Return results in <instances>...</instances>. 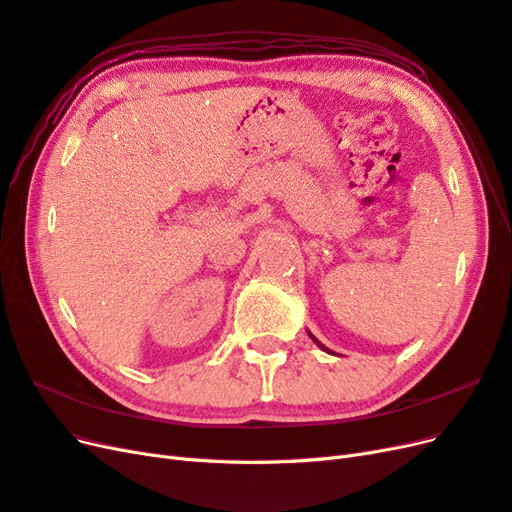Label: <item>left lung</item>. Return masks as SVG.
<instances>
[{"label": "left lung", "mask_w": 512, "mask_h": 512, "mask_svg": "<svg viewBox=\"0 0 512 512\" xmlns=\"http://www.w3.org/2000/svg\"><path fill=\"white\" fill-rule=\"evenodd\" d=\"M312 339H314V342H316V344H318V346H320V348H322V350H327V352H331V350H329V348H324V346H322V344H320V342H318V339H316V337H314V335H312Z\"/></svg>", "instance_id": "1"}]
</instances>
